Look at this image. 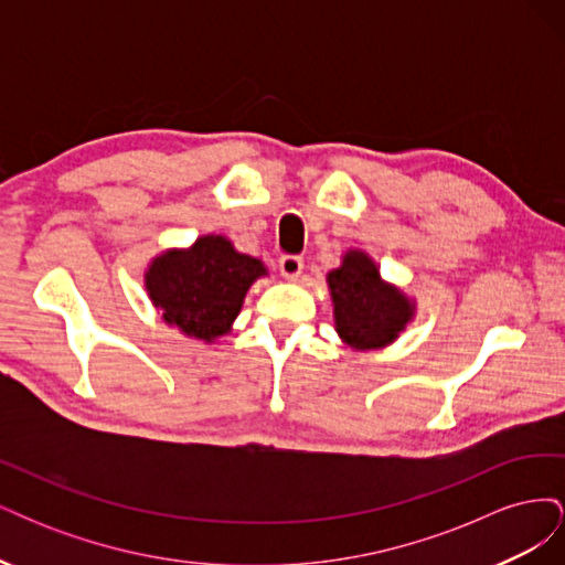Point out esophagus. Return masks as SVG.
Masks as SVG:
<instances>
[{
  "instance_id": "esophagus-1",
  "label": "esophagus",
  "mask_w": 565,
  "mask_h": 565,
  "mask_svg": "<svg viewBox=\"0 0 565 565\" xmlns=\"http://www.w3.org/2000/svg\"><path fill=\"white\" fill-rule=\"evenodd\" d=\"M278 266H280L282 278L297 280L301 276V270H303V259H301V256H295V254H285Z\"/></svg>"
}]
</instances>
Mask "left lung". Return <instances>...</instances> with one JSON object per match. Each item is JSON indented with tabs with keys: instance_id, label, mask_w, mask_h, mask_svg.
I'll return each mask as SVG.
<instances>
[{
	"instance_id": "left-lung-1",
	"label": "left lung",
	"mask_w": 565,
	"mask_h": 565,
	"mask_svg": "<svg viewBox=\"0 0 565 565\" xmlns=\"http://www.w3.org/2000/svg\"><path fill=\"white\" fill-rule=\"evenodd\" d=\"M334 330L353 351L384 349L415 318L417 303L401 287L382 278L380 266L363 249H349L341 266L328 273Z\"/></svg>"
}]
</instances>
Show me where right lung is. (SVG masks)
<instances>
[{"label":"right lung","instance_id":"1","mask_svg":"<svg viewBox=\"0 0 565 565\" xmlns=\"http://www.w3.org/2000/svg\"><path fill=\"white\" fill-rule=\"evenodd\" d=\"M268 276L256 256L233 247L226 235H200L191 247L167 249L148 264L146 292L169 328L214 344L231 332L247 289Z\"/></svg>","mask_w":565,"mask_h":565}]
</instances>
